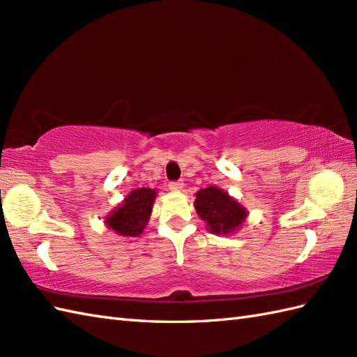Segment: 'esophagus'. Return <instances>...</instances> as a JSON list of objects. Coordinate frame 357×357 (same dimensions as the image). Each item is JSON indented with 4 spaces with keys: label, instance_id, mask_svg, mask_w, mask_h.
I'll list each match as a JSON object with an SVG mask.
<instances>
[{
    "label": "esophagus",
    "instance_id": "1",
    "mask_svg": "<svg viewBox=\"0 0 357 357\" xmlns=\"http://www.w3.org/2000/svg\"><path fill=\"white\" fill-rule=\"evenodd\" d=\"M169 187H170L172 192H181L184 188V184L181 183V181H173V183L169 184Z\"/></svg>",
    "mask_w": 357,
    "mask_h": 357
}]
</instances>
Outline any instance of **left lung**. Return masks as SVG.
<instances>
[{
  "mask_svg": "<svg viewBox=\"0 0 357 357\" xmlns=\"http://www.w3.org/2000/svg\"><path fill=\"white\" fill-rule=\"evenodd\" d=\"M195 196L196 213L207 224L210 233L229 236L245 222L247 208L222 188L210 185L201 188Z\"/></svg>",
  "mask_w": 357,
  "mask_h": 357,
  "instance_id": "obj_1",
  "label": "left lung"
}]
</instances>
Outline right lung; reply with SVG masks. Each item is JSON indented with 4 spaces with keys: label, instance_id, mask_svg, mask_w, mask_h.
<instances>
[{
    "label": "right lung",
    "instance_id": "add662e5",
    "mask_svg": "<svg viewBox=\"0 0 357 357\" xmlns=\"http://www.w3.org/2000/svg\"><path fill=\"white\" fill-rule=\"evenodd\" d=\"M156 196V188H135L104 218L105 227L119 236H139L149 222Z\"/></svg>",
    "mask_w": 357,
    "mask_h": 357
}]
</instances>
